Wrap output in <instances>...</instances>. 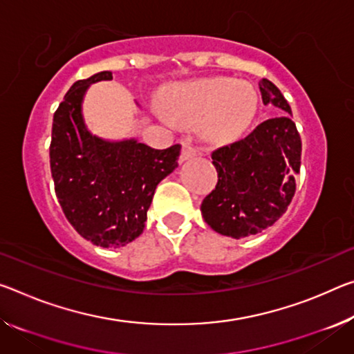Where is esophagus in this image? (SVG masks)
I'll list each match as a JSON object with an SVG mask.
<instances>
[{"mask_svg": "<svg viewBox=\"0 0 354 354\" xmlns=\"http://www.w3.org/2000/svg\"><path fill=\"white\" fill-rule=\"evenodd\" d=\"M197 154H198V151L195 149L194 147H190L189 143H183V149H181V162L192 159V157H195Z\"/></svg>", "mask_w": 354, "mask_h": 354, "instance_id": "esophagus-1", "label": "esophagus"}]
</instances>
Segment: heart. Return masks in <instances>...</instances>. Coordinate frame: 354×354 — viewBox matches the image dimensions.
<instances>
[{"mask_svg": "<svg viewBox=\"0 0 354 354\" xmlns=\"http://www.w3.org/2000/svg\"><path fill=\"white\" fill-rule=\"evenodd\" d=\"M257 104L249 83L217 77L176 86L165 100V110L179 124H200L201 136L209 142L228 143L250 126Z\"/></svg>", "mask_w": 354, "mask_h": 354, "instance_id": "1", "label": "heart"}]
</instances>
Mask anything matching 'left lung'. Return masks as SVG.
Listing matches in <instances>:
<instances>
[{
	"instance_id": "obj_1",
	"label": "left lung",
	"mask_w": 354,
	"mask_h": 354,
	"mask_svg": "<svg viewBox=\"0 0 354 354\" xmlns=\"http://www.w3.org/2000/svg\"><path fill=\"white\" fill-rule=\"evenodd\" d=\"M263 104L280 116L263 121L248 137L212 151L216 189L201 203L205 222L234 239L261 233L277 222L293 198L302 143L291 106L272 82H260Z\"/></svg>"
}]
</instances>
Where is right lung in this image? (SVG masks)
I'll return each instance as SVG.
<instances>
[{"label": "right lung", "instance_id": "right-lung-1", "mask_svg": "<svg viewBox=\"0 0 354 354\" xmlns=\"http://www.w3.org/2000/svg\"><path fill=\"white\" fill-rule=\"evenodd\" d=\"M104 71L78 80L53 115L50 170L61 209L75 232L100 248H122L143 233L154 190L178 167L181 145L153 149L137 140L106 142L85 126L88 86L111 80Z\"/></svg>", "mask_w": 354, "mask_h": 354}]
</instances>
